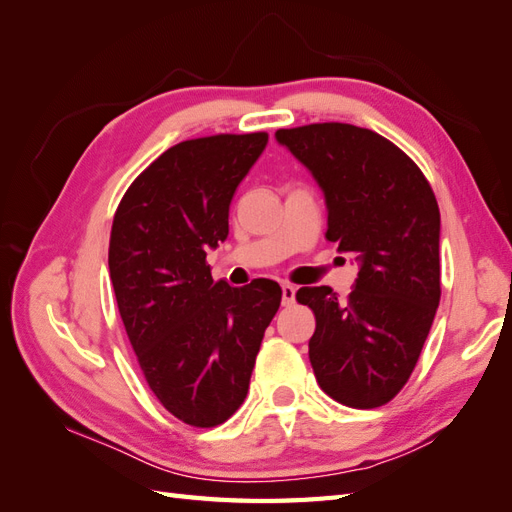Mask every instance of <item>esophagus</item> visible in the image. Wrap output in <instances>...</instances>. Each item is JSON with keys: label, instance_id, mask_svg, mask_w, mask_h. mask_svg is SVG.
<instances>
[{"label": "esophagus", "instance_id": "obj_1", "mask_svg": "<svg viewBox=\"0 0 512 512\" xmlns=\"http://www.w3.org/2000/svg\"><path fill=\"white\" fill-rule=\"evenodd\" d=\"M294 294H297V288L290 284H282V305L284 307L294 305Z\"/></svg>", "mask_w": 512, "mask_h": 512}]
</instances>
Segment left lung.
Returning a JSON list of instances; mask_svg holds the SVG:
<instances>
[{
  "instance_id": "8db88e82",
  "label": "left lung",
  "mask_w": 512,
  "mask_h": 512,
  "mask_svg": "<svg viewBox=\"0 0 512 512\" xmlns=\"http://www.w3.org/2000/svg\"><path fill=\"white\" fill-rule=\"evenodd\" d=\"M324 194L327 239L359 265L339 301L329 286H303L320 389L350 408H378L408 382L440 303V209L425 175L384 136L350 123L277 130Z\"/></svg>"
}]
</instances>
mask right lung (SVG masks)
Returning a JSON list of instances; mask_svg holds the SVG:
<instances>
[{
    "instance_id": "1",
    "label": "right lung",
    "mask_w": 512,
    "mask_h": 512,
    "mask_svg": "<svg viewBox=\"0 0 512 512\" xmlns=\"http://www.w3.org/2000/svg\"><path fill=\"white\" fill-rule=\"evenodd\" d=\"M267 141V132L215 134L170 147L134 179L113 218L108 271L123 327L153 395L192 427L239 410L280 309L277 282L235 288L213 282L207 265Z\"/></svg>"
}]
</instances>
